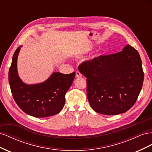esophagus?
I'll use <instances>...</instances> for the list:
<instances>
[{"label":"esophagus","mask_w":152,"mask_h":152,"mask_svg":"<svg viewBox=\"0 0 152 152\" xmlns=\"http://www.w3.org/2000/svg\"><path fill=\"white\" fill-rule=\"evenodd\" d=\"M75 76H76V77H77V78L82 77V74H81V73H80L79 72L77 71V72H75Z\"/></svg>","instance_id":"obj_1"}]
</instances>
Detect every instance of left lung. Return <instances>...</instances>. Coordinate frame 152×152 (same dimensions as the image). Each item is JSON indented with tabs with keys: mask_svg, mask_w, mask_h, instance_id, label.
Masks as SVG:
<instances>
[{
	"mask_svg": "<svg viewBox=\"0 0 152 152\" xmlns=\"http://www.w3.org/2000/svg\"><path fill=\"white\" fill-rule=\"evenodd\" d=\"M79 70L87 78V96L91 108L107 115L129 110L136 102L144 80L140 54L129 44L121 52L83 62Z\"/></svg>",
	"mask_w": 152,
	"mask_h": 152,
	"instance_id": "obj_1",
	"label": "left lung"
}]
</instances>
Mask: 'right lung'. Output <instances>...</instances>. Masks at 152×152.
<instances>
[{"label":"right lung","instance_id":"add662e5","mask_svg":"<svg viewBox=\"0 0 152 152\" xmlns=\"http://www.w3.org/2000/svg\"><path fill=\"white\" fill-rule=\"evenodd\" d=\"M21 45L14 53L9 70V82L15 102L23 111L37 118L58 113L65 103V94L74 80L75 72L63 74L54 72L44 82L26 84L18 75L17 59Z\"/></svg>","mask_w":152,"mask_h":152}]
</instances>
